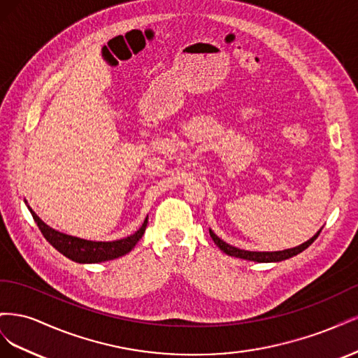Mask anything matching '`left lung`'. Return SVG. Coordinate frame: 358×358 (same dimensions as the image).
<instances>
[{
	"label": "left lung",
	"mask_w": 358,
	"mask_h": 358,
	"mask_svg": "<svg viewBox=\"0 0 358 358\" xmlns=\"http://www.w3.org/2000/svg\"><path fill=\"white\" fill-rule=\"evenodd\" d=\"M322 230V229H321ZM321 230L310 237V239L305 243H301L296 248H291V249H284V251H275V252H255V251H245V249H239L236 246H231L229 243H225L224 241H221L218 236H216L210 229H209V233H210V237L213 239V242L216 243V246H218L222 252H225L227 255H231V257H236V258H243V259H249V262H257V263H278V262H284V259L287 258H291L294 257L300 252L305 251L306 248H309L313 242H315L317 237L320 236Z\"/></svg>",
	"instance_id": "obj_1"
}]
</instances>
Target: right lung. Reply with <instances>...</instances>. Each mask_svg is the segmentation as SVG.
<instances>
[{
    "mask_svg": "<svg viewBox=\"0 0 358 358\" xmlns=\"http://www.w3.org/2000/svg\"><path fill=\"white\" fill-rule=\"evenodd\" d=\"M28 209L32 215V218H34L36 224L38 225L41 234L45 236V239L62 255H66L67 258L73 259L76 263H83V264L109 262V259H115L117 257L128 254L136 246V243L142 239L148 225V218H146L142 227H140L134 234L124 237V239L113 241V242H94V241H85V239H80V237H74L52 229V227H49L38 218L37 213L32 210L29 206Z\"/></svg>",
    "mask_w": 358,
    "mask_h": 358,
    "instance_id": "obj_1",
    "label": "right lung"
}]
</instances>
